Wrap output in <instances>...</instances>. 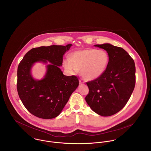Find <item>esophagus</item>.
Wrapping results in <instances>:
<instances>
[{
	"instance_id": "esophagus-1",
	"label": "esophagus",
	"mask_w": 151,
	"mask_h": 151,
	"mask_svg": "<svg viewBox=\"0 0 151 151\" xmlns=\"http://www.w3.org/2000/svg\"><path fill=\"white\" fill-rule=\"evenodd\" d=\"M79 83H80V84H83L85 83V82L83 80H80Z\"/></svg>"
}]
</instances>
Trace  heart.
Wrapping results in <instances>:
<instances>
[{"instance_id": "b5f03b06", "label": "heart", "mask_w": 151, "mask_h": 151, "mask_svg": "<svg viewBox=\"0 0 151 151\" xmlns=\"http://www.w3.org/2000/svg\"><path fill=\"white\" fill-rule=\"evenodd\" d=\"M109 61V57L106 51L87 49L73 53L70 59H65L63 63L70 73L76 74L81 70L83 78L85 80L91 81L104 73Z\"/></svg>"}]
</instances>
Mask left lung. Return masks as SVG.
Masks as SVG:
<instances>
[{
  "label": "left lung",
  "mask_w": 151,
  "mask_h": 151,
  "mask_svg": "<svg viewBox=\"0 0 151 151\" xmlns=\"http://www.w3.org/2000/svg\"><path fill=\"white\" fill-rule=\"evenodd\" d=\"M108 52L109 61L104 73L86 83V101L91 109L102 116L113 115L125 106L135 85V66L123 48L109 43L95 45Z\"/></svg>",
  "instance_id": "left-lung-1"
}]
</instances>
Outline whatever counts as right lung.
<instances>
[{"instance_id":"obj_1","label":"right lung","mask_w":151,"mask_h":151,"mask_svg":"<svg viewBox=\"0 0 151 151\" xmlns=\"http://www.w3.org/2000/svg\"><path fill=\"white\" fill-rule=\"evenodd\" d=\"M71 44L65 46L51 45L32 48L24 56L17 69V89L22 104L29 112L36 117L50 119L59 116L72 93L79 84L76 76H66L59 66L63 57ZM51 64L43 79L34 80L30 69L36 62Z\"/></svg>"}]
</instances>
